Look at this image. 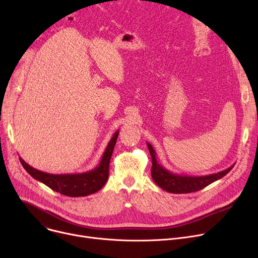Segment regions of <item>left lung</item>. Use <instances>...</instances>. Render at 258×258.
<instances>
[{"label": "left lung", "mask_w": 258, "mask_h": 258, "mask_svg": "<svg viewBox=\"0 0 258 258\" xmlns=\"http://www.w3.org/2000/svg\"><path fill=\"white\" fill-rule=\"evenodd\" d=\"M147 147L150 154L152 156L153 166H152V177L154 182L164 189L167 192L171 194H190L195 191H199L201 189L205 188L209 184L222 179L223 177L233 168L234 165L230 166L229 168L222 170L220 172L208 174V175H200V177H196V175H183V174H177L170 172L165 167L162 166L157 158H156V152L152 144L147 142Z\"/></svg>", "instance_id": "obj_1"}]
</instances>
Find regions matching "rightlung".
Segmentation results:
<instances>
[{
	"mask_svg": "<svg viewBox=\"0 0 258 258\" xmlns=\"http://www.w3.org/2000/svg\"><path fill=\"white\" fill-rule=\"evenodd\" d=\"M118 135L119 131L113 135L101 157L99 165L87 172L52 174L33 168L29 164H27L21 157L20 162L32 178L47 185L52 190L72 198L86 197L97 192L106 183L108 178V166H110L111 157Z\"/></svg>",
	"mask_w": 258,
	"mask_h": 258,
	"instance_id": "1",
	"label": "right lung"
}]
</instances>
